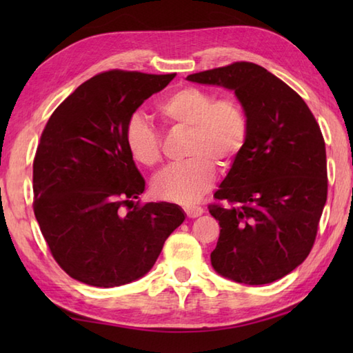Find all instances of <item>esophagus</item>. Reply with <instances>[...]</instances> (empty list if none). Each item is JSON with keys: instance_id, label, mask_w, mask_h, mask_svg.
<instances>
[{"instance_id": "obj_1", "label": "esophagus", "mask_w": 353, "mask_h": 353, "mask_svg": "<svg viewBox=\"0 0 353 353\" xmlns=\"http://www.w3.org/2000/svg\"><path fill=\"white\" fill-rule=\"evenodd\" d=\"M185 212L190 216V219H196V216H200L205 211H203V208H200V206H192V208H186Z\"/></svg>"}]
</instances>
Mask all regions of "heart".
<instances>
[{
    "label": "heart",
    "instance_id": "b5f03b06",
    "mask_svg": "<svg viewBox=\"0 0 353 353\" xmlns=\"http://www.w3.org/2000/svg\"><path fill=\"white\" fill-rule=\"evenodd\" d=\"M157 115L171 129L188 132V161L163 170L153 182L159 199L191 205L211 188L215 165L229 170L241 154L249 137V119L234 97L215 95L203 88L181 86L157 103ZM127 152L142 167L153 168L162 159L161 138L141 115L130 117L124 129Z\"/></svg>",
    "mask_w": 353,
    "mask_h": 353
}]
</instances>
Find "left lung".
<instances>
[{
  "mask_svg": "<svg viewBox=\"0 0 353 353\" xmlns=\"http://www.w3.org/2000/svg\"><path fill=\"white\" fill-rule=\"evenodd\" d=\"M186 80L234 91L249 119L245 147L209 205L220 224L211 264L245 285L272 283L308 256L326 203L323 134L302 97L265 68L235 62Z\"/></svg>",
  "mask_w": 353,
  "mask_h": 353,
  "instance_id": "1",
  "label": "left lung"
}]
</instances>
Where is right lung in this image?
Listing matches in <instances>:
<instances>
[{"label":"right lung","mask_w":353,"mask_h":353,"mask_svg":"<svg viewBox=\"0 0 353 353\" xmlns=\"http://www.w3.org/2000/svg\"><path fill=\"white\" fill-rule=\"evenodd\" d=\"M174 77L101 72L45 125L33 162L34 216L52 258L72 279L101 288L139 279L183 223L177 205L134 203L145 181L124 142L130 117Z\"/></svg>","instance_id":"right-lung-1"}]
</instances>
